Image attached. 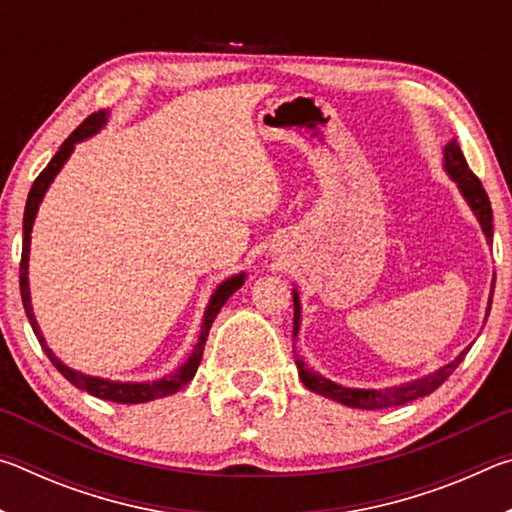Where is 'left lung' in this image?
Instances as JSON below:
<instances>
[{"mask_svg": "<svg viewBox=\"0 0 512 512\" xmlns=\"http://www.w3.org/2000/svg\"><path fill=\"white\" fill-rule=\"evenodd\" d=\"M445 171L449 173V178H452L458 185V189H461V194L465 196L467 205L472 207V212L476 214V219H479V223H481L485 239L490 241L492 239L490 198H488V194H485L481 180L474 176L470 167H467L465 155L456 140H452L445 146ZM492 291H495V287H492ZM490 305H492V293L488 300V314H490ZM298 329H300V298H298V291L293 289V339L298 336ZM467 350L458 354L452 363H447V366H443L440 370L431 372V375L406 381V384H400V386L381 388V391H375V388H345V386L334 384V381H329L323 375H318V372L307 368L305 361H302L298 354H296V366H298V375L302 379V384H305L309 391L329 397V400L341 402L345 406H352V409L375 411V409H388V406H402L406 402H413V400H418V397L433 393L458 368V363L465 359Z\"/></svg>", "mask_w": 512, "mask_h": 512, "instance_id": "8db88e82", "label": "left lung"}]
</instances>
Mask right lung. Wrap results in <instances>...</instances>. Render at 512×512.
Returning a JSON list of instances; mask_svg holds the SVG:
<instances>
[{
    "label": "right lung",
    "instance_id": "1",
    "mask_svg": "<svg viewBox=\"0 0 512 512\" xmlns=\"http://www.w3.org/2000/svg\"><path fill=\"white\" fill-rule=\"evenodd\" d=\"M108 121V112H94L88 119L83 121V124L76 128V131L67 137V140L60 144L58 153L51 158V162L47 164L45 169H42L40 176L36 178V183H33L29 198H27V207H24V237H22V262H20V293H22V305L24 311H27V318L33 327V334L38 336V341L42 345V350L49 357V361L54 363L58 368L60 375H63L69 384H74L76 388H81V391L90 393L94 397H99V400H108V402H117V404H142V402H151V400H160V397H167L178 393L180 388H185L189 381L194 379L196 370H198V363L203 359V350H205V341H207V334H210V327L214 323L216 314H219L221 307L228 302V298L235 293L237 289H241V284L246 282V273H239V275H232L228 280L221 282L216 291L212 293L210 298V305L205 309V316H203V325H201V336H198V343L194 352L189 354V359L180 366L178 370L169 372L167 377L162 379H155V381H110V379H101V377H92V375H83L79 370H72L67 368L63 361H60L54 352L49 350V345L45 341V336H42L40 327H38V320L33 316V307H31V293H29V248H31V228H33V221H36V212L40 207L42 196L47 194V189L51 185V180L56 178V173L63 169V164L67 162L69 155L74 151V144L81 142V140H88L94 133H99V128H103V124Z\"/></svg>",
    "mask_w": 512,
    "mask_h": 512
}]
</instances>
